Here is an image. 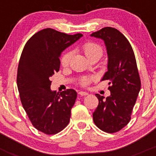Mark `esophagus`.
Here are the masks:
<instances>
[{
  "instance_id": "obj_1",
  "label": "esophagus",
  "mask_w": 156,
  "mask_h": 156,
  "mask_svg": "<svg viewBox=\"0 0 156 156\" xmlns=\"http://www.w3.org/2000/svg\"><path fill=\"white\" fill-rule=\"evenodd\" d=\"M79 94L81 95V96H86V95H88V93L85 91H80Z\"/></svg>"
}]
</instances>
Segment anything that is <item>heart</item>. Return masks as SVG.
I'll return each instance as SVG.
<instances>
[{
  "label": "heart",
  "instance_id": "heart-1",
  "mask_svg": "<svg viewBox=\"0 0 156 156\" xmlns=\"http://www.w3.org/2000/svg\"><path fill=\"white\" fill-rule=\"evenodd\" d=\"M82 51L84 53L85 56L89 60H91L93 58H100L103 55V49L99 44L94 42H87L82 46ZM73 51H68L62 56L61 58V64L62 66H68L71 62L72 57H73ZM90 78H83L81 80L82 85L85 86L90 82Z\"/></svg>",
  "mask_w": 156,
  "mask_h": 156
}]
</instances>
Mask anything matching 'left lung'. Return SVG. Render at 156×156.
I'll return each mask as SVG.
<instances>
[{
	"mask_svg": "<svg viewBox=\"0 0 156 156\" xmlns=\"http://www.w3.org/2000/svg\"><path fill=\"white\" fill-rule=\"evenodd\" d=\"M101 39L108 55V71L101 80H108L111 94H96L98 105L93 113L95 125L107 133H115L127 125L140 90V80L132 47L119 30L105 27L90 34Z\"/></svg>",
	"mask_w": 156,
	"mask_h": 156,
	"instance_id": "8db88e82",
	"label": "left lung"
}]
</instances>
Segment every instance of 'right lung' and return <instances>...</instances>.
<instances>
[{"label":"right lung","instance_id":"right-lung-1","mask_svg":"<svg viewBox=\"0 0 156 156\" xmlns=\"http://www.w3.org/2000/svg\"><path fill=\"white\" fill-rule=\"evenodd\" d=\"M82 37L44 29L27 41L22 52L17 73L22 105L33 126L46 134L58 133L69 122L76 91L56 93L50 79L59 71L62 52Z\"/></svg>","mask_w":156,"mask_h":156}]
</instances>
